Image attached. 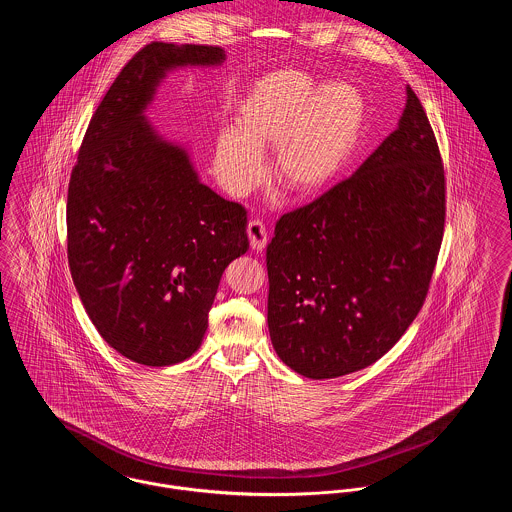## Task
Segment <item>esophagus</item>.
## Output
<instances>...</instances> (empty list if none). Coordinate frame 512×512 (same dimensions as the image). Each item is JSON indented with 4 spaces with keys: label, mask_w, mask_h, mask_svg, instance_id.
Returning a JSON list of instances; mask_svg holds the SVG:
<instances>
[{
    "label": "esophagus",
    "mask_w": 512,
    "mask_h": 512,
    "mask_svg": "<svg viewBox=\"0 0 512 512\" xmlns=\"http://www.w3.org/2000/svg\"><path fill=\"white\" fill-rule=\"evenodd\" d=\"M247 236H249L251 247L255 251H261L267 245V228H265V224L261 220H251L247 224Z\"/></svg>",
    "instance_id": "1"
}]
</instances>
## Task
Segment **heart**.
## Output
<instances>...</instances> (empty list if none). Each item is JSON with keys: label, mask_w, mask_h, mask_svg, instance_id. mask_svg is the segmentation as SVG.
<instances>
[{"label": "heart", "mask_w": 512, "mask_h": 512, "mask_svg": "<svg viewBox=\"0 0 512 512\" xmlns=\"http://www.w3.org/2000/svg\"><path fill=\"white\" fill-rule=\"evenodd\" d=\"M364 99L347 81L319 87L304 72L259 79L237 109L236 130L220 132L214 169L222 187L249 195L265 177L261 150L275 148L278 181L300 195L327 185L353 154Z\"/></svg>", "instance_id": "b5f03b06"}]
</instances>
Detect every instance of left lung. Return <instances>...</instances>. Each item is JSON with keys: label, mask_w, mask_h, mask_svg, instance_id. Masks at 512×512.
Masks as SVG:
<instances>
[{"label": "left lung", "mask_w": 512, "mask_h": 512, "mask_svg": "<svg viewBox=\"0 0 512 512\" xmlns=\"http://www.w3.org/2000/svg\"><path fill=\"white\" fill-rule=\"evenodd\" d=\"M444 218V165L407 87L399 126L354 175L276 222L267 321L280 360L327 380L388 353L425 304Z\"/></svg>", "instance_id": "8db88e82"}]
</instances>
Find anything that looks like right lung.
<instances>
[{"label":"right lung","instance_id":"obj_1","mask_svg":"<svg viewBox=\"0 0 512 512\" xmlns=\"http://www.w3.org/2000/svg\"><path fill=\"white\" fill-rule=\"evenodd\" d=\"M220 46L150 42L87 126L68 187V263L117 353L169 366L197 351L226 267L249 249L247 210L198 181L185 148L144 117L173 68L216 66Z\"/></svg>","mask_w":512,"mask_h":512}]
</instances>
